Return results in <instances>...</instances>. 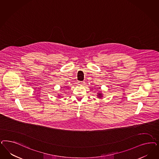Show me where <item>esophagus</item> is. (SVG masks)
<instances>
[{"label":"esophagus","instance_id":"34e87169","mask_svg":"<svg viewBox=\"0 0 159 159\" xmlns=\"http://www.w3.org/2000/svg\"><path fill=\"white\" fill-rule=\"evenodd\" d=\"M84 82H81V84H84Z\"/></svg>","mask_w":159,"mask_h":159}]
</instances>
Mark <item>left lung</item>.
Wrapping results in <instances>:
<instances>
[{"label": "left lung", "mask_w": 159, "mask_h": 159, "mask_svg": "<svg viewBox=\"0 0 159 159\" xmlns=\"http://www.w3.org/2000/svg\"><path fill=\"white\" fill-rule=\"evenodd\" d=\"M97 96L98 98H101L102 97V94L101 93H98Z\"/></svg>", "instance_id": "left-lung-1"}]
</instances>
